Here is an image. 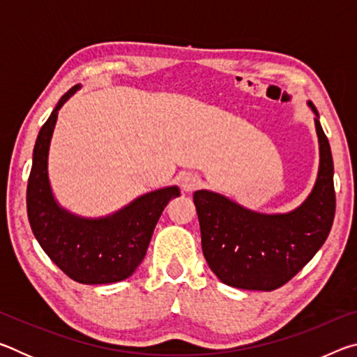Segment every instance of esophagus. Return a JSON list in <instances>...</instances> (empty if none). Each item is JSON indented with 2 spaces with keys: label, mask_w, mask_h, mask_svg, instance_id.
<instances>
[{
  "label": "esophagus",
  "mask_w": 357,
  "mask_h": 357,
  "mask_svg": "<svg viewBox=\"0 0 357 357\" xmlns=\"http://www.w3.org/2000/svg\"><path fill=\"white\" fill-rule=\"evenodd\" d=\"M200 185H202V178L197 176V174L184 173L183 176H181V187H183L184 192H193Z\"/></svg>",
  "instance_id": "obj_1"
}]
</instances>
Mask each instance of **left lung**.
Instances as JSON below:
<instances>
[{"instance_id":"left-lung-1","label":"left lung","mask_w":357,"mask_h":357,"mask_svg":"<svg viewBox=\"0 0 357 357\" xmlns=\"http://www.w3.org/2000/svg\"><path fill=\"white\" fill-rule=\"evenodd\" d=\"M318 176L309 197L282 214L244 208L213 190L193 193L202 229V249L217 279L241 289L273 291L293 279L328 239L335 214L334 162L319 114Z\"/></svg>"}]
</instances>
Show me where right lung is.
I'll use <instances>...</instances> for the list:
<instances>
[{
  "label": "right lung",
  "instance_id": "obj_1",
  "mask_svg": "<svg viewBox=\"0 0 357 357\" xmlns=\"http://www.w3.org/2000/svg\"><path fill=\"white\" fill-rule=\"evenodd\" d=\"M82 84L66 93L39 130L26 189V211L34 238L48 258L72 280L102 285L128 279L146 255L154 228L178 185L143 193L113 214L83 217L64 209L48 178V151L58 112Z\"/></svg>",
  "mask_w": 357,
  "mask_h": 357
}]
</instances>
